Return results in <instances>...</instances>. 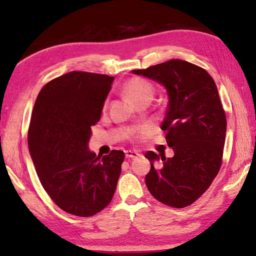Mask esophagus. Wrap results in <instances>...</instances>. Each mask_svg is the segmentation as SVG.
I'll use <instances>...</instances> for the list:
<instances>
[{
    "instance_id": "34e87169",
    "label": "esophagus",
    "mask_w": 256,
    "mask_h": 256,
    "mask_svg": "<svg viewBox=\"0 0 256 256\" xmlns=\"http://www.w3.org/2000/svg\"><path fill=\"white\" fill-rule=\"evenodd\" d=\"M140 154L138 152H132V150H127L126 152V158H135L138 157Z\"/></svg>"
}]
</instances>
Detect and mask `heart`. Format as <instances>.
<instances>
[{
    "label": "heart",
    "instance_id": "obj_1",
    "mask_svg": "<svg viewBox=\"0 0 256 256\" xmlns=\"http://www.w3.org/2000/svg\"><path fill=\"white\" fill-rule=\"evenodd\" d=\"M124 93L132 101L138 104L141 101L152 100L154 96V86L148 80L142 78H132L124 84Z\"/></svg>",
    "mask_w": 256,
    "mask_h": 256
}]
</instances>
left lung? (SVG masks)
Masks as SVG:
<instances>
[{
    "mask_svg": "<svg viewBox=\"0 0 256 256\" xmlns=\"http://www.w3.org/2000/svg\"><path fill=\"white\" fill-rule=\"evenodd\" d=\"M132 72L162 84L169 96L160 128L174 155L146 152L152 164L146 188L162 204L186 208L208 190L222 166L226 115L218 88L204 68L180 59Z\"/></svg>",
    "mask_w": 256,
    "mask_h": 256,
    "instance_id": "obj_1",
    "label": "left lung"
}]
</instances>
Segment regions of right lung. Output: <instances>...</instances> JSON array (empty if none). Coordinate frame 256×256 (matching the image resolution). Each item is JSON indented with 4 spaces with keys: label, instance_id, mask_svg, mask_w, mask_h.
Returning a JSON list of instances; mask_svg holds the SVG:
<instances>
[{
    "label": "right lung",
    "instance_id": "obj_1",
    "mask_svg": "<svg viewBox=\"0 0 256 256\" xmlns=\"http://www.w3.org/2000/svg\"><path fill=\"white\" fill-rule=\"evenodd\" d=\"M114 76L72 71L48 82L38 94L28 144L42 186L58 208L90 216L110 204L124 152H90V127L99 122Z\"/></svg>",
    "mask_w": 256,
    "mask_h": 256
}]
</instances>
